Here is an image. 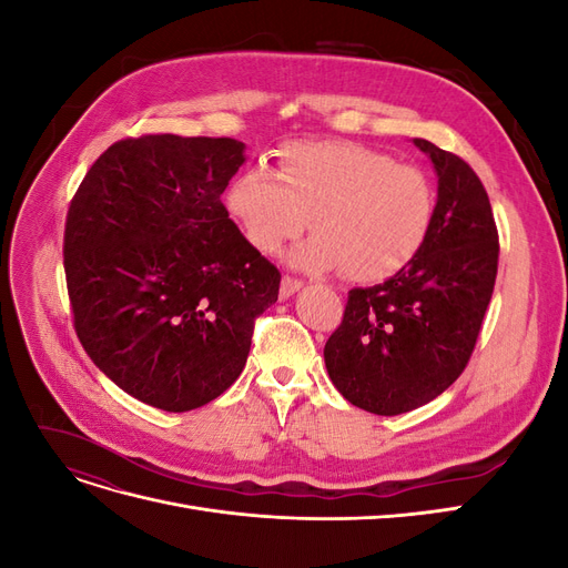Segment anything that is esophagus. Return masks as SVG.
I'll return each mask as SVG.
<instances>
[{"instance_id": "34e87169", "label": "esophagus", "mask_w": 568, "mask_h": 568, "mask_svg": "<svg viewBox=\"0 0 568 568\" xmlns=\"http://www.w3.org/2000/svg\"><path fill=\"white\" fill-rule=\"evenodd\" d=\"M303 284L298 282V280H291V277H284L282 280V286H280V296L282 298H288V296H294L296 294V291L301 288Z\"/></svg>"}]
</instances>
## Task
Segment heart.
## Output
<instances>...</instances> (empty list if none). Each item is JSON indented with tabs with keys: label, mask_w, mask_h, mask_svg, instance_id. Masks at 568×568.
<instances>
[{
	"label": "heart",
	"mask_w": 568,
	"mask_h": 568,
	"mask_svg": "<svg viewBox=\"0 0 568 568\" xmlns=\"http://www.w3.org/2000/svg\"><path fill=\"white\" fill-rule=\"evenodd\" d=\"M248 244L277 255L311 217L313 236L291 253L303 272L343 270L386 282L415 263L432 234L436 194L422 170L351 142H303L280 151L277 170L251 168L227 194Z\"/></svg>",
	"instance_id": "obj_1"
}]
</instances>
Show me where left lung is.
Returning <instances> with one entry per match:
<instances>
[{
	"label": "left lung",
	"mask_w": 568,
	"mask_h": 568,
	"mask_svg": "<svg viewBox=\"0 0 568 568\" xmlns=\"http://www.w3.org/2000/svg\"><path fill=\"white\" fill-rule=\"evenodd\" d=\"M412 142L438 178L432 234L400 274L351 291L324 346L326 372L343 398L384 417L432 403L467 367L500 253L474 170L432 142Z\"/></svg>",
	"instance_id": "obj_1"
}]
</instances>
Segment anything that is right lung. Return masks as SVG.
I'll use <instances>...</instances> for the list:
<instances>
[{"label":"right lung","instance_id":"1","mask_svg":"<svg viewBox=\"0 0 568 568\" xmlns=\"http://www.w3.org/2000/svg\"><path fill=\"white\" fill-rule=\"evenodd\" d=\"M246 144L146 134L109 146L65 220L63 265L75 332L92 363L132 398L196 409L244 372L253 320L282 274L225 205Z\"/></svg>","mask_w":568,"mask_h":568}]
</instances>
